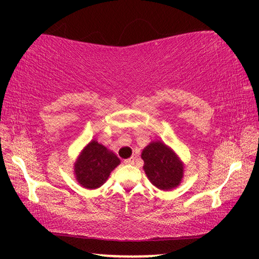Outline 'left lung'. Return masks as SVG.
Masks as SVG:
<instances>
[{
	"label": "left lung",
	"mask_w": 259,
	"mask_h": 259,
	"mask_svg": "<svg viewBox=\"0 0 259 259\" xmlns=\"http://www.w3.org/2000/svg\"><path fill=\"white\" fill-rule=\"evenodd\" d=\"M120 159L104 145L92 140L83 148L74 165V173L81 186L94 190L104 185Z\"/></svg>",
	"instance_id": "8db88e82"
}]
</instances>
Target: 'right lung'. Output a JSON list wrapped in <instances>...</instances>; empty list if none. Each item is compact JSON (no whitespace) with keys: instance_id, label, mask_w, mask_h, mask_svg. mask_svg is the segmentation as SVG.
Masks as SVG:
<instances>
[{"instance_id":"obj_1","label":"right lung","mask_w":259,"mask_h":259,"mask_svg":"<svg viewBox=\"0 0 259 259\" xmlns=\"http://www.w3.org/2000/svg\"><path fill=\"white\" fill-rule=\"evenodd\" d=\"M141 158L148 180L159 190H172L182 183L184 177L183 162L164 141H152L144 148Z\"/></svg>"}]
</instances>
